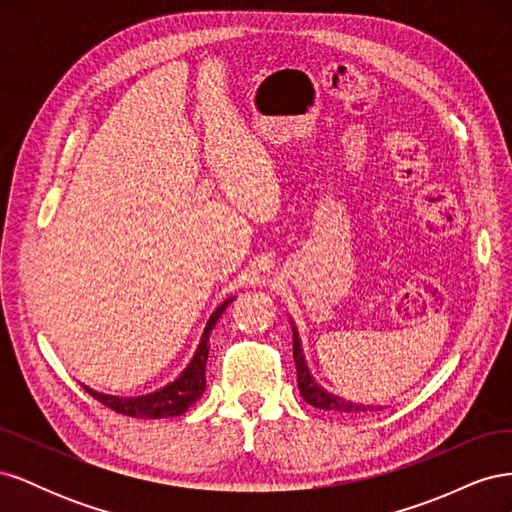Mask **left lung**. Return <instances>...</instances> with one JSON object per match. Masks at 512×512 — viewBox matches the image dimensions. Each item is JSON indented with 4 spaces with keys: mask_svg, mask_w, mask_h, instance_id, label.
<instances>
[{
    "mask_svg": "<svg viewBox=\"0 0 512 512\" xmlns=\"http://www.w3.org/2000/svg\"><path fill=\"white\" fill-rule=\"evenodd\" d=\"M292 356H294V365H297V386L301 397L307 401L309 406L320 408V410H331V412H367L371 410L369 406L363 404H352V401H346L342 397H337L329 391H324L322 386L312 378L305 363L303 348H301V339L297 335V329L292 324Z\"/></svg>",
    "mask_w": 512,
    "mask_h": 512,
    "instance_id": "obj_1",
    "label": "left lung"
}]
</instances>
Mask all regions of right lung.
<instances>
[{"instance_id": "obj_1", "label": "right lung", "mask_w": 512, "mask_h": 512, "mask_svg": "<svg viewBox=\"0 0 512 512\" xmlns=\"http://www.w3.org/2000/svg\"><path fill=\"white\" fill-rule=\"evenodd\" d=\"M232 299L224 301L211 318L207 320V327L203 331V337H200V344L192 356L190 365L181 371V376L175 378L170 384L162 386L160 391L141 395V397H115V395H104L91 391L89 386H85V391L89 395H94L100 404L106 408H111L119 414L134 416V418H166V416H179L185 410H188L194 401L203 395L205 391V367H207V356H209V335L215 327V322L220 320L224 314V309L228 307Z\"/></svg>"}]
</instances>
